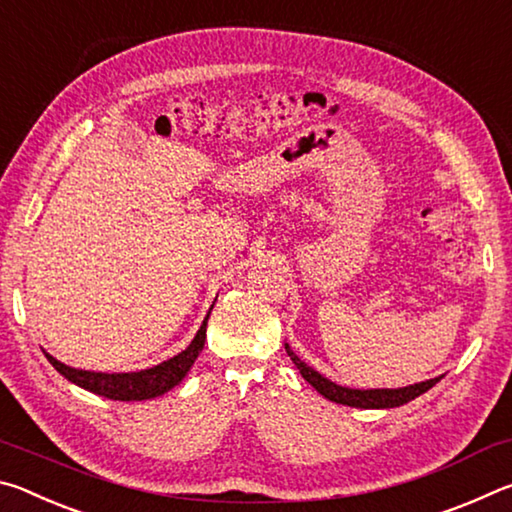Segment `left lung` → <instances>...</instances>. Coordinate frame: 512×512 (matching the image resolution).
<instances>
[{
	"mask_svg": "<svg viewBox=\"0 0 512 512\" xmlns=\"http://www.w3.org/2000/svg\"><path fill=\"white\" fill-rule=\"evenodd\" d=\"M284 350H287L291 361L296 363L300 375L305 377L309 384L325 397V400L343 404V406H354V409H395V406H402L406 402L415 400V397H420L422 393H427L429 388H433L440 379H443V377H433L427 381H420V384H411L404 388H348V386H339L336 381L323 377L318 370L307 366V363L291 350L289 343H284Z\"/></svg>",
	"mask_w": 512,
	"mask_h": 512,
	"instance_id": "1",
	"label": "left lung"
}]
</instances>
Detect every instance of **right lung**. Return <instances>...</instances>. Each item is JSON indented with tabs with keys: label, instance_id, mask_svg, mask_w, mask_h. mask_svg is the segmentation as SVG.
Wrapping results in <instances>:
<instances>
[{
	"label": "right lung",
	"instance_id": "right-lung-1",
	"mask_svg": "<svg viewBox=\"0 0 512 512\" xmlns=\"http://www.w3.org/2000/svg\"><path fill=\"white\" fill-rule=\"evenodd\" d=\"M214 307V305H212ZM210 307V311H212ZM207 318L205 316L201 329H198L194 341L187 345V348L171 357L167 361L158 363V366L146 368L140 372H94V370H81V368H72L65 366L63 361H58L51 357L49 352H45L47 361L54 366L60 375H63L67 381L72 384L85 388L94 395L108 397V400H117V402H142V400H153V397H160L164 393H169L173 386H178L180 381L187 377V372L192 370L194 361L201 354L203 345H205V332H207Z\"/></svg>",
	"mask_w": 512,
	"mask_h": 512
}]
</instances>
